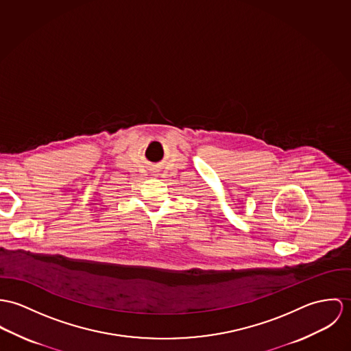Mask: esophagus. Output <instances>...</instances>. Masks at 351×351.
Returning a JSON list of instances; mask_svg holds the SVG:
<instances>
[{"label": "esophagus", "mask_w": 351, "mask_h": 351, "mask_svg": "<svg viewBox=\"0 0 351 351\" xmlns=\"http://www.w3.org/2000/svg\"><path fill=\"white\" fill-rule=\"evenodd\" d=\"M154 175H155V176H157V173H154Z\"/></svg>", "instance_id": "34e87169"}]
</instances>
